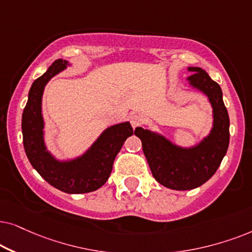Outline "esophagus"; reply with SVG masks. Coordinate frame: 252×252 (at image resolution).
Wrapping results in <instances>:
<instances>
[{
    "label": "esophagus",
    "mask_w": 252,
    "mask_h": 252,
    "mask_svg": "<svg viewBox=\"0 0 252 252\" xmlns=\"http://www.w3.org/2000/svg\"><path fill=\"white\" fill-rule=\"evenodd\" d=\"M130 123H131V126L133 129L137 128V126H139L140 124H142V117L136 115V114H132L131 116H130Z\"/></svg>",
    "instance_id": "esophagus-1"
}]
</instances>
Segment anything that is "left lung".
<instances>
[{"instance_id":"8db88e82","label":"left lung","mask_w":252,"mask_h":252,"mask_svg":"<svg viewBox=\"0 0 252 252\" xmlns=\"http://www.w3.org/2000/svg\"><path fill=\"white\" fill-rule=\"evenodd\" d=\"M189 85L205 94L212 106L213 126L209 135L196 145L179 146L165 136L149 129L136 128L152 175L163 187L191 190L209 181L219 168L229 145V116L219 84L205 70L189 66Z\"/></svg>"}]
</instances>
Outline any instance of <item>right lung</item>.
<instances>
[{
    "label": "right lung",
    "mask_w": 252,
    "mask_h": 252,
    "mask_svg": "<svg viewBox=\"0 0 252 252\" xmlns=\"http://www.w3.org/2000/svg\"><path fill=\"white\" fill-rule=\"evenodd\" d=\"M70 63L56 60L41 77L33 82L22 117L23 144L30 162L50 186L66 193H86L99 189L108 180L117 153L133 130L129 122L108 126L82 156L59 160L47 150L42 94L47 83Z\"/></svg>",
    "instance_id": "add662e5"
}]
</instances>
